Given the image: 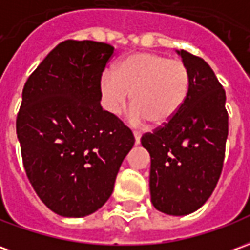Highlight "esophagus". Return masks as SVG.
Returning <instances> with one entry per match:
<instances>
[{
	"label": "esophagus",
	"instance_id": "1",
	"mask_svg": "<svg viewBox=\"0 0 250 250\" xmlns=\"http://www.w3.org/2000/svg\"><path fill=\"white\" fill-rule=\"evenodd\" d=\"M133 136H135L136 144H140V137H142V133H140V132H137V130H135V132H133Z\"/></svg>",
	"mask_w": 250,
	"mask_h": 250
}]
</instances>
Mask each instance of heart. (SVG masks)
I'll use <instances>...</instances> for the list:
<instances>
[{"instance_id":"1","label":"heart","mask_w":250,"mask_h":250,"mask_svg":"<svg viewBox=\"0 0 250 250\" xmlns=\"http://www.w3.org/2000/svg\"><path fill=\"white\" fill-rule=\"evenodd\" d=\"M190 76L180 60H168L158 53H135L122 58L115 70L101 77L103 101L110 113L120 114L130 94L135 121L159 128L174 118L187 101Z\"/></svg>"}]
</instances>
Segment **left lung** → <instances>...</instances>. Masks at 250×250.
I'll return each instance as SVG.
<instances>
[{
  "label": "left lung",
  "instance_id": "8db88e82",
  "mask_svg": "<svg viewBox=\"0 0 250 250\" xmlns=\"http://www.w3.org/2000/svg\"><path fill=\"white\" fill-rule=\"evenodd\" d=\"M178 54L190 76L187 101L171 121L142 137L151 156V201L174 216L192 214L212 194L229 135L226 92L214 70L200 57Z\"/></svg>",
  "mask_w": 250,
  "mask_h": 250
}]
</instances>
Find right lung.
Instances as JSON below:
<instances>
[{
  "instance_id": "right-lung-1",
  "label": "right lung",
  "mask_w": 250,
  "mask_h": 250,
  "mask_svg": "<svg viewBox=\"0 0 250 250\" xmlns=\"http://www.w3.org/2000/svg\"><path fill=\"white\" fill-rule=\"evenodd\" d=\"M114 47L65 41L23 88L16 120L27 177L39 199L66 218L92 214L108 200L132 130L101 106V77Z\"/></svg>"
}]
</instances>
